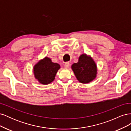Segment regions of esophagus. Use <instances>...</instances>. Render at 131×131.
Returning a JSON list of instances; mask_svg holds the SVG:
<instances>
[{
    "instance_id": "esophagus-1",
    "label": "esophagus",
    "mask_w": 131,
    "mask_h": 131,
    "mask_svg": "<svg viewBox=\"0 0 131 131\" xmlns=\"http://www.w3.org/2000/svg\"><path fill=\"white\" fill-rule=\"evenodd\" d=\"M70 66V63L68 62H67L65 63L64 64V67L66 68H68Z\"/></svg>"
}]
</instances>
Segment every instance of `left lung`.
Listing matches in <instances>:
<instances>
[{"label":"left lung","instance_id":"1","mask_svg":"<svg viewBox=\"0 0 131 131\" xmlns=\"http://www.w3.org/2000/svg\"><path fill=\"white\" fill-rule=\"evenodd\" d=\"M72 69L79 82L87 84L96 77L97 66L93 59L88 56L86 54H82L79 57L78 63H74Z\"/></svg>","mask_w":131,"mask_h":131}]
</instances>
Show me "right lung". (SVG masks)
I'll return each mask as SVG.
<instances>
[{
  "instance_id": "obj_1",
  "label": "right lung",
  "mask_w": 131,
  "mask_h": 131,
  "mask_svg": "<svg viewBox=\"0 0 131 131\" xmlns=\"http://www.w3.org/2000/svg\"><path fill=\"white\" fill-rule=\"evenodd\" d=\"M59 68L60 65L56 63H53L50 58L46 57L34 67L33 71L35 78L41 84H50L54 80Z\"/></svg>"
}]
</instances>
